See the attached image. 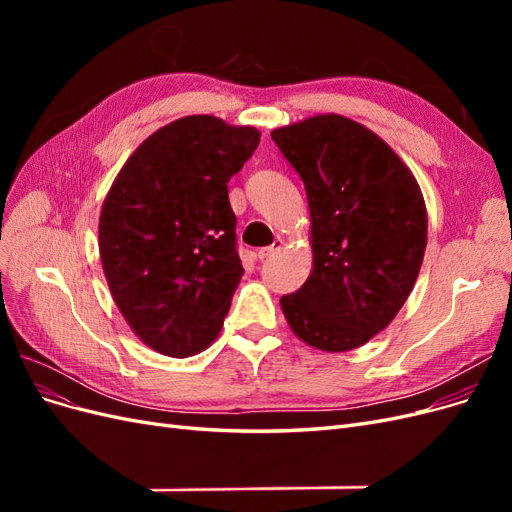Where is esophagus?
<instances>
[{"label": "esophagus", "mask_w": 512, "mask_h": 512, "mask_svg": "<svg viewBox=\"0 0 512 512\" xmlns=\"http://www.w3.org/2000/svg\"><path fill=\"white\" fill-rule=\"evenodd\" d=\"M282 245H284V241H282V239H275V243H273V245H269V247H260V250H258V258H260V260L273 258L277 252L282 250Z\"/></svg>", "instance_id": "obj_1"}]
</instances>
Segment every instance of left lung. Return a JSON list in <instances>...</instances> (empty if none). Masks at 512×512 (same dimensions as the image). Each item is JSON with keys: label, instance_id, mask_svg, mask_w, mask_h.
<instances>
[{"label": "left lung", "instance_id": "obj_1", "mask_svg": "<svg viewBox=\"0 0 512 512\" xmlns=\"http://www.w3.org/2000/svg\"><path fill=\"white\" fill-rule=\"evenodd\" d=\"M303 179L314 269L282 297L299 339L327 352L359 348L406 303L427 245V209L410 168L380 136L342 115L273 130Z\"/></svg>", "mask_w": 512, "mask_h": 512}]
</instances>
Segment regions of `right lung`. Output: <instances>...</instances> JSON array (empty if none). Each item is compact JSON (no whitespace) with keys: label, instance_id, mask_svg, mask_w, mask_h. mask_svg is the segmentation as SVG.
Here are the masks:
<instances>
[{"label":"right lung","instance_id":"1","mask_svg":"<svg viewBox=\"0 0 512 512\" xmlns=\"http://www.w3.org/2000/svg\"><path fill=\"white\" fill-rule=\"evenodd\" d=\"M260 143L211 115L153 132L123 164L100 213V258L123 318L166 356L218 337L243 265L228 181Z\"/></svg>","mask_w":512,"mask_h":512}]
</instances>
